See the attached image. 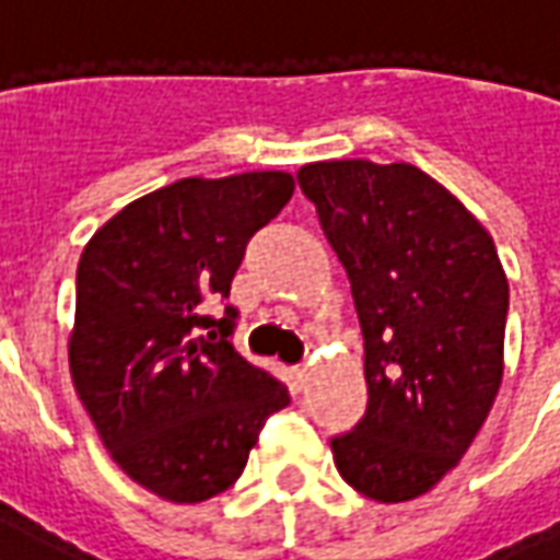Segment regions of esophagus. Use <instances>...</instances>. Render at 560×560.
Listing matches in <instances>:
<instances>
[{
  "instance_id": "34e87169",
  "label": "esophagus",
  "mask_w": 560,
  "mask_h": 560,
  "mask_svg": "<svg viewBox=\"0 0 560 560\" xmlns=\"http://www.w3.org/2000/svg\"><path fill=\"white\" fill-rule=\"evenodd\" d=\"M293 377H296V381L303 384L305 377H308V365H296V369H293Z\"/></svg>"
}]
</instances>
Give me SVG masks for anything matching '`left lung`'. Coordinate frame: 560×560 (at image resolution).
Segmentation results:
<instances>
[{
    "instance_id": "1",
    "label": "left lung",
    "mask_w": 560,
    "mask_h": 560,
    "mask_svg": "<svg viewBox=\"0 0 560 560\" xmlns=\"http://www.w3.org/2000/svg\"><path fill=\"white\" fill-rule=\"evenodd\" d=\"M348 272L369 405L329 438L341 480L381 504L456 468L504 375L510 288L480 221L413 164L317 161L296 173Z\"/></svg>"
}]
</instances>
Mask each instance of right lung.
<instances>
[{"label":"right lung","mask_w":560,"mask_h":560,"mask_svg":"<svg viewBox=\"0 0 560 560\" xmlns=\"http://www.w3.org/2000/svg\"><path fill=\"white\" fill-rule=\"evenodd\" d=\"M291 197L281 171L179 179L116 212L80 255L74 389L116 465L159 498L197 504L231 489L291 401L236 353L228 303L245 245ZM209 299L224 316L206 315Z\"/></svg>","instance_id":"1"}]
</instances>
